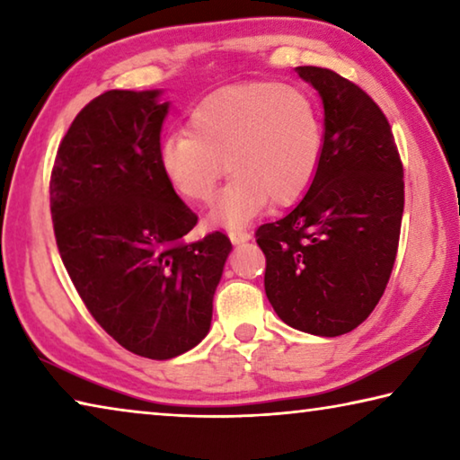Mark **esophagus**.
I'll list each match as a JSON object with an SVG mask.
<instances>
[{
	"instance_id": "34e87169",
	"label": "esophagus",
	"mask_w": 460,
	"mask_h": 460,
	"mask_svg": "<svg viewBox=\"0 0 460 460\" xmlns=\"http://www.w3.org/2000/svg\"><path fill=\"white\" fill-rule=\"evenodd\" d=\"M229 239L233 243H243V241L252 239V233L245 229H229Z\"/></svg>"
}]
</instances>
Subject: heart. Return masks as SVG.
<instances>
[{"label": "heart", "mask_w": 460, "mask_h": 460, "mask_svg": "<svg viewBox=\"0 0 460 460\" xmlns=\"http://www.w3.org/2000/svg\"><path fill=\"white\" fill-rule=\"evenodd\" d=\"M324 131L314 101L276 81L233 84L192 109L189 131L160 146V166L184 199L208 202L227 170V189L213 217L243 225L266 205H290L305 192L323 158Z\"/></svg>", "instance_id": "1"}]
</instances>
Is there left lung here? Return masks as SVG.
<instances>
[{
	"label": "left lung",
	"mask_w": 460,
	"mask_h": 460,
	"mask_svg": "<svg viewBox=\"0 0 460 460\" xmlns=\"http://www.w3.org/2000/svg\"><path fill=\"white\" fill-rule=\"evenodd\" d=\"M324 105V146L308 192L263 223L266 296L286 324L318 337L357 329L385 292L400 243L403 166L392 128L359 84L298 66Z\"/></svg>",
	"instance_id": "1"
}]
</instances>
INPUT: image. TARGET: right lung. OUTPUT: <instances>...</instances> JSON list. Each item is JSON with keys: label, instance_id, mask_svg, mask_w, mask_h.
Returning <instances> with one entry per match:
<instances>
[{"label": "right lung", "instance_id": "obj_1", "mask_svg": "<svg viewBox=\"0 0 460 460\" xmlns=\"http://www.w3.org/2000/svg\"><path fill=\"white\" fill-rule=\"evenodd\" d=\"M160 91H105L58 146L50 213L62 263L93 318L123 349L172 359L207 337L231 241L186 243L199 217L160 166Z\"/></svg>", "mask_w": 460, "mask_h": 460}]
</instances>
